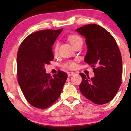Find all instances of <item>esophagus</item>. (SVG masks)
<instances>
[{"instance_id": "34e87169", "label": "esophagus", "mask_w": 131, "mask_h": 131, "mask_svg": "<svg viewBox=\"0 0 131 131\" xmlns=\"http://www.w3.org/2000/svg\"><path fill=\"white\" fill-rule=\"evenodd\" d=\"M67 74H68V76H73V74H74V73H73V72L72 71H68L67 73Z\"/></svg>"}]
</instances>
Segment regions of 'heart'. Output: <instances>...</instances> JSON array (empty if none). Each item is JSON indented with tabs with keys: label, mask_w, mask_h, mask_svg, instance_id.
<instances>
[{
	"label": "heart",
	"mask_w": 131,
	"mask_h": 131,
	"mask_svg": "<svg viewBox=\"0 0 131 131\" xmlns=\"http://www.w3.org/2000/svg\"><path fill=\"white\" fill-rule=\"evenodd\" d=\"M68 40L69 41H70V42L71 43V44L73 46H74L76 43L82 41V39H81L79 36L76 35V34H71V35L69 36ZM58 43H56L55 45V52H57V50H58ZM75 65H76V64H75V63L74 61L71 60H68V61H65V62L62 64V67L64 68H66L73 69L75 67Z\"/></svg>",
	"instance_id": "b5f03b06"
}]
</instances>
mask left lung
<instances>
[{
	"instance_id": "obj_1",
	"label": "left lung",
	"mask_w": 131,
	"mask_h": 131,
	"mask_svg": "<svg viewBox=\"0 0 131 131\" xmlns=\"http://www.w3.org/2000/svg\"><path fill=\"white\" fill-rule=\"evenodd\" d=\"M76 31L85 37L88 52L84 60L95 73L92 78L80 73L82 80L79 90L96 104L108 103L121 84L122 58L116 42L108 31L96 24L85 25Z\"/></svg>"
}]
</instances>
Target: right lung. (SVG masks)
Instances as JSON below:
<instances>
[{"instance_id": "1", "label": "right lung", "mask_w": 131, "mask_h": 131, "mask_svg": "<svg viewBox=\"0 0 131 131\" xmlns=\"http://www.w3.org/2000/svg\"><path fill=\"white\" fill-rule=\"evenodd\" d=\"M63 31L46 29L29 34L17 53L18 82L24 96L32 106L46 109L60 95L67 79L64 72L50 77L44 67L53 60L52 46Z\"/></svg>"}]
</instances>
